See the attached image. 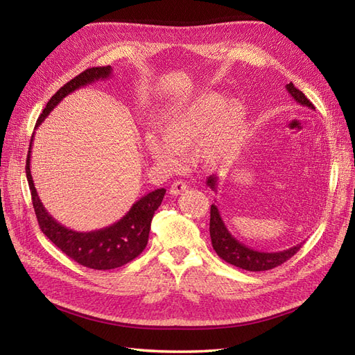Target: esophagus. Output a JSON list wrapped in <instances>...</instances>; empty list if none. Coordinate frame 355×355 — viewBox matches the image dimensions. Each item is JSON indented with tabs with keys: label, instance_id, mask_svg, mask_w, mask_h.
I'll list each match as a JSON object with an SVG mask.
<instances>
[{
	"label": "esophagus",
	"instance_id": "1",
	"mask_svg": "<svg viewBox=\"0 0 355 355\" xmlns=\"http://www.w3.org/2000/svg\"><path fill=\"white\" fill-rule=\"evenodd\" d=\"M187 189H188L187 182H184V180H175L173 184H171V187H170V194L171 196H182Z\"/></svg>",
	"mask_w": 355,
	"mask_h": 355
}]
</instances>
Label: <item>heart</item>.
Returning <instances> with one entry per match:
<instances>
[{
  "label": "heart",
  "mask_w": 355,
  "mask_h": 355,
  "mask_svg": "<svg viewBox=\"0 0 355 355\" xmlns=\"http://www.w3.org/2000/svg\"><path fill=\"white\" fill-rule=\"evenodd\" d=\"M247 132V110L239 101L218 93L200 98L168 114L161 124V137L146 136V149L157 161L173 166L178 154H189L200 146V157L210 166L231 161L240 153Z\"/></svg>",
  "instance_id": "heart-1"
}]
</instances>
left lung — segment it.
<instances>
[{
	"label": "left lung",
	"instance_id": "left-lung-1",
	"mask_svg": "<svg viewBox=\"0 0 355 355\" xmlns=\"http://www.w3.org/2000/svg\"><path fill=\"white\" fill-rule=\"evenodd\" d=\"M286 89L288 92V94L292 98L304 106H308V108L314 110V105L311 103L306 96L297 90L293 83H288L286 85ZM207 185L216 191L218 187V178L216 176H209L207 178ZM210 239H211V245L214 252L218 253V256L220 259H223L225 262H228L234 266H239L241 270L245 271H268L272 270V268L284 263L286 261H288L290 257L293 254H296L299 252L300 247H302V243L290 247L287 250L283 252H274V253H266V252H257L250 249V247L244 245L243 243H240L239 240H235L232 235L230 234V231L225 227V223L220 218L218 207L211 204L210 207Z\"/></svg>",
	"mask_w": 355,
	"mask_h": 355
}]
</instances>
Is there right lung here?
I'll return each mask as SVG.
<instances>
[{
	"mask_svg": "<svg viewBox=\"0 0 355 355\" xmlns=\"http://www.w3.org/2000/svg\"><path fill=\"white\" fill-rule=\"evenodd\" d=\"M111 67L89 68L71 81H68L63 87H60L51 96L46 108L42 110V114L38 116L37 125L46 120V116L65 96L93 81L111 77ZM32 139H34V135H32ZM32 139L29 144V153L25 168L31 189L32 206H34L40 228L44 232L46 237L53 244L58 245L67 256H69L71 259L78 262L83 266L92 268V270H114V268H120L141 254L148 244L151 220L154 218L155 210L159 207L161 201L164 198L166 189H155L141 200H137L132 209L127 211L125 216L116 223L111 225V227L92 232H77L68 230L50 216L37 194L29 168Z\"/></svg>",
	"mask_w": 355,
	"mask_h": 355,
	"instance_id": "obj_1",
	"label": "right lung"
}]
</instances>
